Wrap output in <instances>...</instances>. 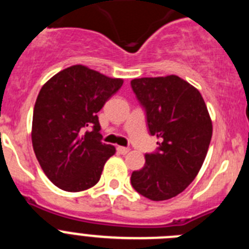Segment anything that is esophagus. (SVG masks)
I'll list each match as a JSON object with an SVG mask.
<instances>
[{"mask_svg":"<svg viewBox=\"0 0 249 249\" xmlns=\"http://www.w3.org/2000/svg\"><path fill=\"white\" fill-rule=\"evenodd\" d=\"M117 152L118 153H121V155H126V153H128L129 152V148L128 147H117Z\"/></svg>","mask_w":249,"mask_h":249,"instance_id":"34e87169","label":"esophagus"}]
</instances>
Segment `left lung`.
<instances>
[{
  "mask_svg": "<svg viewBox=\"0 0 249 249\" xmlns=\"http://www.w3.org/2000/svg\"><path fill=\"white\" fill-rule=\"evenodd\" d=\"M152 136L160 138L146 153L143 168L132 172V187L152 201L183 192L199 172L212 138V121L201 93L178 76L131 81Z\"/></svg>",
  "mask_w": 249,
  "mask_h": 249,
  "instance_id": "obj_1",
  "label": "left lung"
}]
</instances>
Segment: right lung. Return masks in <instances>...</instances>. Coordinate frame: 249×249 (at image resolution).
I'll use <instances>...</instances> for the list:
<instances>
[{
	"label": "right lung",
	"mask_w": 249,
	"mask_h": 249,
	"mask_svg": "<svg viewBox=\"0 0 249 249\" xmlns=\"http://www.w3.org/2000/svg\"><path fill=\"white\" fill-rule=\"evenodd\" d=\"M122 85L121 78L81 65L66 68L43 85L35 103L32 146L54 186L80 192L100 181L116 148L102 143L97 112Z\"/></svg>",
	"instance_id": "add662e5"
}]
</instances>
